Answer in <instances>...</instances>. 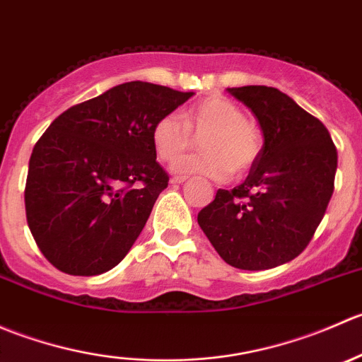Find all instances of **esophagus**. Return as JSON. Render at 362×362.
<instances>
[{"mask_svg":"<svg viewBox=\"0 0 362 362\" xmlns=\"http://www.w3.org/2000/svg\"><path fill=\"white\" fill-rule=\"evenodd\" d=\"M187 180V177H171V184H184Z\"/></svg>","mask_w":362,"mask_h":362,"instance_id":"esophagus-1","label":"esophagus"}]
</instances>
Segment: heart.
<instances>
[{
    "label": "heart",
    "instance_id": "b5f03b06",
    "mask_svg": "<svg viewBox=\"0 0 362 362\" xmlns=\"http://www.w3.org/2000/svg\"><path fill=\"white\" fill-rule=\"evenodd\" d=\"M192 134L203 136L204 152L178 159L173 164L177 173L224 180L231 173L250 171L262 151L259 127L247 119L238 103L224 96L204 98L182 117L175 112L160 115L151 129L156 156L166 163L180 158L194 145Z\"/></svg>",
    "mask_w": 362,
    "mask_h": 362
}]
</instances>
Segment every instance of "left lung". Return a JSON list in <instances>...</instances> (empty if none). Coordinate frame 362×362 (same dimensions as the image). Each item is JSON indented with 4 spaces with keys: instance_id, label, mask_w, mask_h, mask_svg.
Instances as JSON below:
<instances>
[{
    "instance_id": "obj_1",
    "label": "left lung",
    "mask_w": 362,
    "mask_h": 362,
    "mask_svg": "<svg viewBox=\"0 0 362 362\" xmlns=\"http://www.w3.org/2000/svg\"><path fill=\"white\" fill-rule=\"evenodd\" d=\"M259 120L264 145L238 187L218 189L198 224L228 264L269 269L298 257L334 191L338 154L329 131L275 87L228 89Z\"/></svg>"
}]
</instances>
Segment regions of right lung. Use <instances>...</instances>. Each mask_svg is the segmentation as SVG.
<instances>
[{"mask_svg": "<svg viewBox=\"0 0 362 362\" xmlns=\"http://www.w3.org/2000/svg\"><path fill=\"white\" fill-rule=\"evenodd\" d=\"M191 96L126 82L73 105L47 127L29 159L24 202L50 264L93 276L126 257L170 180L156 160L152 124Z\"/></svg>", "mask_w": 362, "mask_h": 362, "instance_id": "obj_1", "label": "right lung"}]
</instances>
